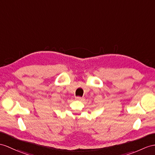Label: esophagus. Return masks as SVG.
I'll return each instance as SVG.
<instances>
[{"instance_id": "34e87169", "label": "esophagus", "mask_w": 155, "mask_h": 155, "mask_svg": "<svg viewBox=\"0 0 155 155\" xmlns=\"http://www.w3.org/2000/svg\"><path fill=\"white\" fill-rule=\"evenodd\" d=\"M75 99L78 100V101H81V100L84 99V98L81 97H75Z\"/></svg>"}]
</instances>
